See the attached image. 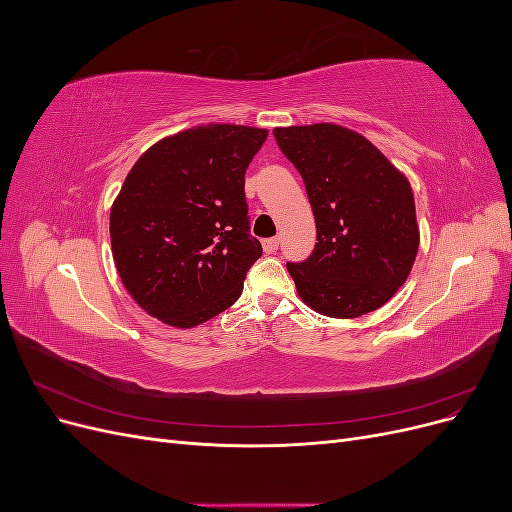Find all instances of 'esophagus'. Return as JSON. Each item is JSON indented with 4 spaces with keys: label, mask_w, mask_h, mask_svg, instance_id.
I'll return each mask as SVG.
<instances>
[{
    "label": "esophagus",
    "mask_w": 512,
    "mask_h": 512,
    "mask_svg": "<svg viewBox=\"0 0 512 512\" xmlns=\"http://www.w3.org/2000/svg\"><path fill=\"white\" fill-rule=\"evenodd\" d=\"M262 247H265L267 254H273L277 252V247H280V237H271V239H265L262 241Z\"/></svg>",
    "instance_id": "esophagus-1"
}]
</instances>
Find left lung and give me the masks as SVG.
Instances as JSON below:
<instances>
[{
    "label": "left lung",
    "instance_id": "obj_1",
    "mask_svg": "<svg viewBox=\"0 0 512 512\" xmlns=\"http://www.w3.org/2000/svg\"><path fill=\"white\" fill-rule=\"evenodd\" d=\"M312 205L318 243L288 262L299 297L329 318L374 312L404 286L418 252L408 177L367 138L337 123L275 128Z\"/></svg>",
    "mask_w": 512,
    "mask_h": 512
}]
</instances>
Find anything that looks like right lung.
I'll list each match as a JSON object with an SVG mask.
<instances>
[{
    "label": "right lung",
    "instance_id": "add662e5",
    "mask_svg": "<svg viewBox=\"0 0 512 512\" xmlns=\"http://www.w3.org/2000/svg\"><path fill=\"white\" fill-rule=\"evenodd\" d=\"M267 130L207 123L151 145L111 207V247L130 297L192 329L239 299L262 245L250 235L245 170Z\"/></svg>",
    "mask_w": 512,
    "mask_h": 512
}]
</instances>
